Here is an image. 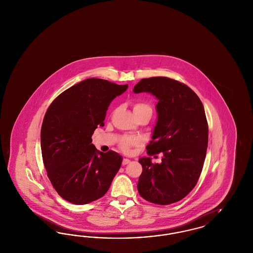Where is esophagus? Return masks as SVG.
Segmentation results:
<instances>
[{"instance_id": "1", "label": "esophagus", "mask_w": 253, "mask_h": 253, "mask_svg": "<svg viewBox=\"0 0 253 253\" xmlns=\"http://www.w3.org/2000/svg\"><path fill=\"white\" fill-rule=\"evenodd\" d=\"M130 162H131L130 159H128V158H123V160H122V165H127V164H129Z\"/></svg>"}]
</instances>
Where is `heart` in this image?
<instances>
[{
	"instance_id": "heart-1",
	"label": "heart",
	"mask_w": 253,
	"mask_h": 253,
	"mask_svg": "<svg viewBox=\"0 0 253 253\" xmlns=\"http://www.w3.org/2000/svg\"><path fill=\"white\" fill-rule=\"evenodd\" d=\"M133 113H148L152 116L153 114V109L152 107L144 103V102H137V103H134L133 104ZM138 139L136 138H133V137H125L123 138L121 141V149L125 152H128L130 150V148L133 146V145L138 144Z\"/></svg>"
}]
</instances>
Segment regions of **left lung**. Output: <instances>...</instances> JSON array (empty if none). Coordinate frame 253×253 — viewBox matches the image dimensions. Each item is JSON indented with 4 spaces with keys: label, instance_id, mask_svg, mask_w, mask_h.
<instances>
[{
    "label": "left lung",
    "instance_id": "left-lung-1",
    "mask_svg": "<svg viewBox=\"0 0 253 253\" xmlns=\"http://www.w3.org/2000/svg\"><path fill=\"white\" fill-rule=\"evenodd\" d=\"M132 91L158 99L147 153L162 154L160 163H152L151 157L138 160L143 168L138 193L154 204L175 203L195 187L203 169L209 138L204 106L190 87L166 77L143 79Z\"/></svg>",
    "mask_w": 253,
    "mask_h": 253
}]
</instances>
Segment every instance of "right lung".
I'll return each instance as SVG.
<instances>
[{
	"mask_svg": "<svg viewBox=\"0 0 253 253\" xmlns=\"http://www.w3.org/2000/svg\"><path fill=\"white\" fill-rule=\"evenodd\" d=\"M127 88L87 79L62 92L47 109L41 130L42 160L49 180L66 201L84 205L99 199L121 168V156L97 151L92 134L103 126L112 100Z\"/></svg>",
	"mask_w": 253,
	"mask_h": 253,
	"instance_id": "1",
	"label": "right lung"
}]
</instances>
